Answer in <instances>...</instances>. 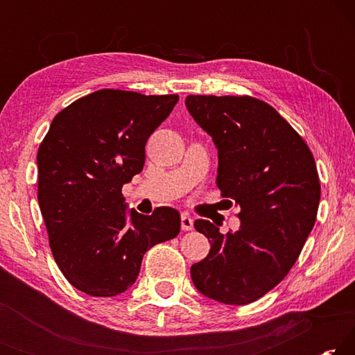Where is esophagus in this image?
<instances>
[{"mask_svg":"<svg viewBox=\"0 0 355 355\" xmlns=\"http://www.w3.org/2000/svg\"><path fill=\"white\" fill-rule=\"evenodd\" d=\"M192 227H194V219H192L189 214L183 213L182 214V228L184 232H189V230H192Z\"/></svg>","mask_w":355,"mask_h":355,"instance_id":"34e87169","label":"esophagus"}]
</instances>
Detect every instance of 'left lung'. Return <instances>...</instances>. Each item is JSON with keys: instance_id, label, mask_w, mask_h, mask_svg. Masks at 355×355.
Instances as JSON below:
<instances>
[{"instance_id": "1", "label": "left lung", "mask_w": 355, "mask_h": 355, "mask_svg": "<svg viewBox=\"0 0 355 355\" xmlns=\"http://www.w3.org/2000/svg\"><path fill=\"white\" fill-rule=\"evenodd\" d=\"M184 103L218 148L222 197L241 208L235 233L194 222L211 249L192 264L191 279L209 299L250 304L285 279L315 225L321 197L315 158L297 131L261 100L188 95Z\"/></svg>"}]
</instances>
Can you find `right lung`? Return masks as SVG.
Returning a JSON list of instances; mask_svg holds the SVG:
<instances>
[{
	"label": "right lung",
	"mask_w": 355,
	"mask_h": 355,
	"mask_svg": "<svg viewBox=\"0 0 355 355\" xmlns=\"http://www.w3.org/2000/svg\"><path fill=\"white\" fill-rule=\"evenodd\" d=\"M178 95L101 89L53 119L37 152V199L59 269L95 297L127 291L144 254L180 233V214L130 209L122 186L146 163V144Z\"/></svg>",
	"instance_id": "1"
}]
</instances>
